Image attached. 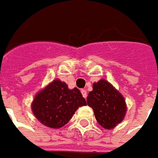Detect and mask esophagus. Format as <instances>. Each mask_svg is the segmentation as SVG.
<instances>
[{"instance_id":"34e87169","label":"esophagus","mask_w":158,"mask_h":158,"mask_svg":"<svg viewBox=\"0 0 158 158\" xmlns=\"http://www.w3.org/2000/svg\"><path fill=\"white\" fill-rule=\"evenodd\" d=\"M81 93H82L83 97H84L85 99H86V97H87V91L85 90V89H82V90H81Z\"/></svg>"}]
</instances>
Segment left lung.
Wrapping results in <instances>:
<instances>
[{
  "label": "left lung",
  "mask_w": 158,
  "mask_h": 158,
  "mask_svg": "<svg viewBox=\"0 0 158 158\" xmlns=\"http://www.w3.org/2000/svg\"><path fill=\"white\" fill-rule=\"evenodd\" d=\"M87 105L93 109L98 123L106 130L121 123L127 110L123 95L103 79L93 84V90L87 96Z\"/></svg>",
  "instance_id": "8db88e82"
}]
</instances>
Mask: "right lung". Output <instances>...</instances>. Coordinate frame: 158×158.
<instances>
[{"mask_svg": "<svg viewBox=\"0 0 158 158\" xmlns=\"http://www.w3.org/2000/svg\"><path fill=\"white\" fill-rule=\"evenodd\" d=\"M87 106L79 89H70L65 82L55 79L35 95L31 110L41 123L61 128L69 121L79 107Z\"/></svg>", "mask_w": 158, "mask_h": 158, "instance_id": "add662e5", "label": "right lung"}]
</instances>
